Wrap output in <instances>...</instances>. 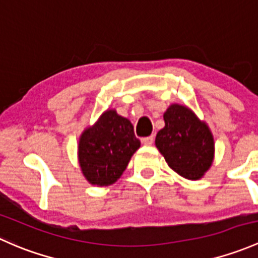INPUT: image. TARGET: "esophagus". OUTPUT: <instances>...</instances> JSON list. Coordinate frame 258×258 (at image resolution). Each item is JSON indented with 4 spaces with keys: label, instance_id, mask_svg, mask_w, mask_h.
Listing matches in <instances>:
<instances>
[{
    "label": "esophagus",
    "instance_id": "34e87169",
    "mask_svg": "<svg viewBox=\"0 0 258 258\" xmlns=\"http://www.w3.org/2000/svg\"><path fill=\"white\" fill-rule=\"evenodd\" d=\"M142 143L144 145H151L154 143V135H150V137H145L142 139Z\"/></svg>",
    "mask_w": 258,
    "mask_h": 258
}]
</instances>
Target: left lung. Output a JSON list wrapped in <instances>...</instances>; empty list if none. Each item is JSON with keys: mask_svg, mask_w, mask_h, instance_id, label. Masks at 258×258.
Instances as JSON below:
<instances>
[{"mask_svg": "<svg viewBox=\"0 0 258 258\" xmlns=\"http://www.w3.org/2000/svg\"><path fill=\"white\" fill-rule=\"evenodd\" d=\"M165 126L159 130L155 145L168 165L188 180L204 176L214 161L215 143L205 121L185 105L171 104L164 113Z\"/></svg>", "mask_w": 258, "mask_h": 258, "instance_id": "obj_1", "label": "left lung"}]
</instances>
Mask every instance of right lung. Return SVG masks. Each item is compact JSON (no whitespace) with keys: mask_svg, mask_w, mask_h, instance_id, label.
Segmentation results:
<instances>
[{"mask_svg":"<svg viewBox=\"0 0 258 258\" xmlns=\"http://www.w3.org/2000/svg\"><path fill=\"white\" fill-rule=\"evenodd\" d=\"M140 148L129 119L109 109L94 125L82 133L78 160L87 181L97 186L114 184L128 166L133 154Z\"/></svg>","mask_w":258,"mask_h":258,"instance_id":"add662e5","label":"right lung"}]
</instances>
